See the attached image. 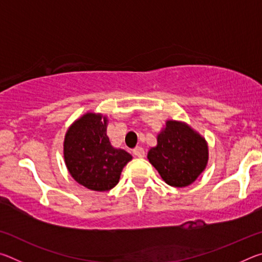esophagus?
Returning a JSON list of instances; mask_svg holds the SVG:
<instances>
[{
	"label": "esophagus",
	"mask_w": 262,
	"mask_h": 262,
	"mask_svg": "<svg viewBox=\"0 0 262 262\" xmlns=\"http://www.w3.org/2000/svg\"><path fill=\"white\" fill-rule=\"evenodd\" d=\"M133 154H134L136 157H140V158H143V157H145V151H144V149L142 148V147H137V148H135L134 150H133Z\"/></svg>",
	"instance_id": "34e87169"
}]
</instances>
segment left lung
<instances>
[{"label":"left lung","instance_id":"1","mask_svg":"<svg viewBox=\"0 0 262 262\" xmlns=\"http://www.w3.org/2000/svg\"><path fill=\"white\" fill-rule=\"evenodd\" d=\"M148 159L167 185L186 187L206 170L209 150L205 137L188 123L166 120Z\"/></svg>","mask_w":262,"mask_h":262}]
</instances>
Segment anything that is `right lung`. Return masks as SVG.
<instances>
[{
    "instance_id": "1",
    "label": "right lung",
    "mask_w": 262,
    "mask_h": 262,
    "mask_svg": "<svg viewBox=\"0 0 262 262\" xmlns=\"http://www.w3.org/2000/svg\"><path fill=\"white\" fill-rule=\"evenodd\" d=\"M108 119L86 112L69 126L63 141L67 170L79 185L96 192L112 189L120 180L122 168L133 157L111 144L106 129Z\"/></svg>"
}]
</instances>
